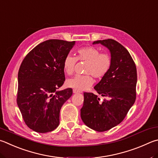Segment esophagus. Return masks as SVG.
<instances>
[{
    "label": "esophagus",
    "instance_id": "obj_1",
    "mask_svg": "<svg viewBox=\"0 0 158 158\" xmlns=\"http://www.w3.org/2000/svg\"><path fill=\"white\" fill-rule=\"evenodd\" d=\"M79 93V91H78L76 89H73V93Z\"/></svg>",
    "mask_w": 158,
    "mask_h": 158
}]
</instances>
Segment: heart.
Masks as SVG:
<instances>
[{
	"instance_id": "1",
	"label": "heart",
	"mask_w": 158,
	"mask_h": 158,
	"mask_svg": "<svg viewBox=\"0 0 158 158\" xmlns=\"http://www.w3.org/2000/svg\"><path fill=\"white\" fill-rule=\"evenodd\" d=\"M77 60L85 61L86 74H77L66 81L67 86L81 91L84 90L93 85V77L101 79L105 77L110 69L112 59L107 52H100L95 47L86 46L77 50V56L68 54L65 57L63 66L65 73L68 75L73 74L75 69Z\"/></svg>"
}]
</instances>
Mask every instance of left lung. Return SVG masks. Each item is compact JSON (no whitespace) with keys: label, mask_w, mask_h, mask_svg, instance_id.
Here are the masks:
<instances>
[{"label":"left lung","mask_w":158,"mask_h":158,"mask_svg":"<svg viewBox=\"0 0 158 158\" xmlns=\"http://www.w3.org/2000/svg\"><path fill=\"white\" fill-rule=\"evenodd\" d=\"M93 44H101L110 52V69L94 87L97 94L106 99L101 102L97 94L84 93L81 117L89 128L104 132L120 124L134 104L137 69L130 53L119 43L108 39Z\"/></svg>","instance_id":"8db88e82"}]
</instances>
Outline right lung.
Segmentation results:
<instances>
[{"label":"right lung","instance_id":"right-lung-1","mask_svg":"<svg viewBox=\"0 0 158 158\" xmlns=\"http://www.w3.org/2000/svg\"><path fill=\"white\" fill-rule=\"evenodd\" d=\"M74 44L47 40L23 60L18 73L16 102L25 124L31 130L45 133L59 124L60 110L72 96L73 89H57L65 81L63 64Z\"/></svg>","mask_w":158,"mask_h":158}]
</instances>
